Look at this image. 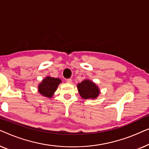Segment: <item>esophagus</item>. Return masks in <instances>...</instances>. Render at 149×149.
Instances as JSON below:
<instances>
[{
	"label": "esophagus",
	"mask_w": 149,
	"mask_h": 149,
	"mask_svg": "<svg viewBox=\"0 0 149 149\" xmlns=\"http://www.w3.org/2000/svg\"><path fill=\"white\" fill-rule=\"evenodd\" d=\"M66 81L68 83H72V79L71 78H69V79H66Z\"/></svg>",
	"instance_id": "obj_1"
}]
</instances>
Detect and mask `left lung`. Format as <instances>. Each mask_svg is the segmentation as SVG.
I'll return each mask as SVG.
<instances>
[{
  "label": "left lung",
  "instance_id": "left-lung-1",
  "mask_svg": "<svg viewBox=\"0 0 149 149\" xmlns=\"http://www.w3.org/2000/svg\"><path fill=\"white\" fill-rule=\"evenodd\" d=\"M77 88L80 96L84 99L96 98L99 95V90L95 83L86 79L77 84Z\"/></svg>",
  "mask_w": 149,
  "mask_h": 149
}]
</instances>
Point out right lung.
<instances>
[{
    "label": "right lung",
    "instance_id": "right-lung-1",
    "mask_svg": "<svg viewBox=\"0 0 149 149\" xmlns=\"http://www.w3.org/2000/svg\"><path fill=\"white\" fill-rule=\"evenodd\" d=\"M61 82V80L58 78L47 77L39 84L38 92L46 97L51 98Z\"/></svg>",
    "mask_w": 149,
    "mask_h": 149
}]
</instances>
